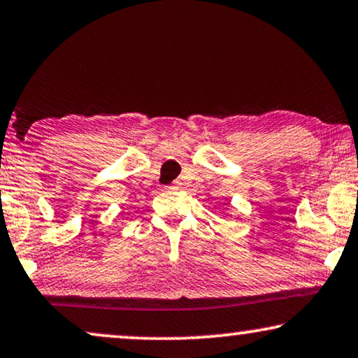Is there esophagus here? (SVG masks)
I'll return each mask as SVG.
<instances>
[{
  "label": "esophagus",
  "instance_id": "34e87169",
  "mask_svg": "<svg viewBox=\"0 0 358 358\" xmlns=\"http://www.w3.org/2000/svg\"><path fill=\"white\" fill-rule=\"evenodd\" d=\"M170 188H173V189H180V188H182V183H180L178 180H175V182L170 185Z\"/></svg>",
  "mask_w": 358,
  "mask_h": 358
}]
</instances>
